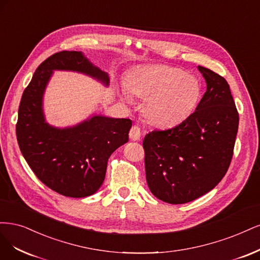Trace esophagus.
Listing matches in <instances>:
<instances>
[{"label":"esophagus","mask_w":260,"mask_h":260,"mask_svg":"<svg viewBox=\"0 0 260 260\" xmlns=\"http://www.w3.org/2000/svg\"><path fill=\"white\" fill-rule=\"evenodd\" d=\"M140 136H141V132H140V128L138 126H133L129 131V138L131 140H134V141H137L140 139Z\"/></svg>","instance_id":"1"}]
</instances>
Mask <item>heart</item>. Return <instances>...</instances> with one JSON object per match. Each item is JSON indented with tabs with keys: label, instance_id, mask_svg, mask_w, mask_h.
<instances>
[{
	"label": "heart",
	"instance_id": "obj_1",
	"mask_svg": "<svg viewBox=\"0 0 260 260\" xmlns=\"http://www.w3.org/2000/svg\"><path fill=\"white\" fill-rule=\"evenodd\" d=\"M124 100L131 103V94L145 100L142 114L156 127H174L194 112L202 85L194 75L164 64L138 67L129 77L127 86H121Z\"/></svg>",
	"mask_w": 260,
	"mask_h": 260
}]
</instances>
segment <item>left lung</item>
<instances>
[{"label": "left lung", "instance_id": "1", "mask_svg": "<svg viewBox=\"0 0 260 260\" xmlns=\"http://www.w3.org/2000/svg\"><path fill=\"white\" fill-rule=\"evenodd\" d=\"M206 91L181 124L145 136L146 178L163 202L183 204L214 189L227 173L239 127L229 84L219 74L198 67Z\"/></svg>", "mask_w": 260, "mask_h": 260}]
</instances>
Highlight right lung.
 <instances>
[{
    "label": "right lung",
    "mask_w": 260,
    "mask_h": 260,
    "mask_svg": "<svg viewBox=\"0 0 260 260\" xmlns=\"http://www.w3.org/2000/svg\"><path fill=\"white\" fill-rule=\"evenodd\" d=\"M56 70L85 74L105 86L110 81L82 52L62 51L48 57L23 90L16 135L24 160L45 186L64 197L85 198L102 187L108 158L128 141L132 121L93 114L70 127L48 124L43 98Z\"/></svg>",
    "instance_id": "right-lung-1"
}]
</instances>
